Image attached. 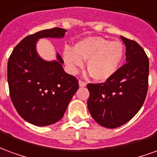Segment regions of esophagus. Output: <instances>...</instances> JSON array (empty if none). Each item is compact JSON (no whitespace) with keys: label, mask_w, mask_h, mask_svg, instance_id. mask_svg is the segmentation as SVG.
Returning <instances> with one entry per match:
<instances>
[{"label":"esophagus","mask_w":157,"mask_h":157,"mask_svg":"<svg viewBox=\"0 0 157 157\" xmlns=\"http://www.w3.org/2000/svg\"><path fill=\"white\" fill-rule=\"evenodd\" d=\"M78 83H79V86L80 87H84L86 86V82H84V81H83V80H79L78 81Z\"/></svg>","instance_id":"esophagus-1"}]
</instances>
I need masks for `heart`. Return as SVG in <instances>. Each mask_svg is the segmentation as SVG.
<instances>
[{
  "mask_svg": "<svg viewBox=\"0 0 157 157\" xmlns=\"http://www.w3.org/2000/svg\"><path fill=\"white\" fill-rule=\"evenodd\" d=\"M63 59L68 70L75 74L78 68L87 62L88 70L94 79L105 81L112 77L121 65L124 57V46L121 42L91 36L78 42L74 50L66 48Z\"/></svg>",
  "mask_w": 157,
  "mask_h": 157,
  "instance_id": "heart-1",
  "label": "heart"
}]
</instances>
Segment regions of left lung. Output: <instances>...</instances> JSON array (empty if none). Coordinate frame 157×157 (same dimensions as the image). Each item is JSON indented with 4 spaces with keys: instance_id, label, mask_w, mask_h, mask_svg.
Returning a JSON list of instances; mask_svg holds the SVG:
<instances>
[{
    "instance_id": "left-lung-1",
    "label": "left lung",
    "mask_w": 157,
    "mask_h": 157,
    "mask_svg": "<svg viewBox=\"0 0 157 157\" xmlns=\"http://www.w3.org/2000/svg\"><path fill=\"white\" fill-rule=\"evenodd\" d=\"M121 37L126 47V63L105 83L87 84L89 110L94 120L106 128L130 121L141 108L148 90L147 55L136 41Z\"/></svg>"
}]
</instances>
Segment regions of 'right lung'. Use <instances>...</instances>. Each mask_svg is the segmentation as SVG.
Listing matches in <instances>:
<instances>
[{
  "label": "right lung",
  "instance_id": "obj_1",
  "mask_svg": "<svg viewBox=\"0 0 157 157\" xmlns=\"http://www.w3.org/2000/svg\"><path fill=\"white\" fill-rule=\"evenodd\" d=\"M60 27L31 34L15 47L7 63V80L11 102L21 117L31 124L46 126L61 120L78 89V80L67 74L63 58L46 62L36 52L42 37H63Z\"/></svg>",
  "mask_w": 157,
  "mask_h": 157
}]
</instances>
